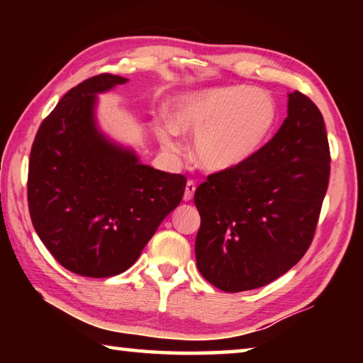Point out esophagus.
<instances>
[{
    "label": "esophagus",
    "instance_id": "1",
    "mask_svg": "<svg viewBox=\"0 0 363 363\" xmlns=\"http://www.w3.org/2000/svg\"><path fill=\"white\" fill-rule=\"evenodd\" d=\"M195 189H196L195 182H194V181H187V184H186V192H184V200H186V201L192 200V199H194V194H195Z\"/></svg>",
    "mask_w": 363,
    "mask_h": 363
}]
</instances>
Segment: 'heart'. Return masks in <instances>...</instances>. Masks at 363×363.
<instances>
[{
  "instance_id": "heart-1",
  "label": "heart",
  "mask_w": 363,
  "mask_h": 363,
  "mask_svg": "<svg viewBox=\"0 0 363 363\" xmlns=\"http://www.w3.org/2000/svg\"><path fill=\"white\" fill-rule=\"evenodd\" d=\"M275 97L247 84H224L177 96L171 123L158 126L164 149L179 153L177 133L195 136L194 157L206 171L223 173L248 163L277 131Z\"/></svg>"
}]
</instances>
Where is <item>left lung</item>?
Segmentation results:
<instances>
[{"label": "left lung", "instance_id": "8db88e82", "mask_svg": "<svg viewBox=\"0 0 363 363\" xmlns=\"http://www.w3.org/2000/svg\"><path fill=\"white\" fill-rule=\"evenodd\" d=\"M330 162L320 110L299 91L288 94V116L262 150L195 190L200 274L219 290L238 293L288 272L314 238Z\"/></svg>", "mask_w": 363, "mask_h": 363}]
</instances>
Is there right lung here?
<instances>
[{"label": "right lung", "instance_id": "1", "mask_svg": "<svg viewBox=\"0 0 363 363\" xmlns=\"http://www.w3.org/2000/svg\"><path fill=\"white\" fill-rule=\"evenodd\" d=\"M126 83L101 73L72 88L38 128L28 162L30 218L60 266L83 277L130 269L181 203L187 179L139 163L97 131L96 94Z\"/></svg>", "mask_w": 363, "mask_h": 363}]
</instances>
